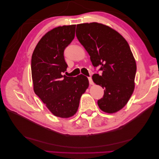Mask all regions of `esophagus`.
Returning <instances> with one entry per match:
<instances>
[{"instance_id":"obj_1","label":"esophagus","mask_w":159,"mask_h":159,"mask_svg":"<svg viewBox=\"0 0 159 159\" xmlns=\"http://www.w3.org/2000/svg\"><path fill=\"white\" fill-rule=\"evenodd\" d=\"M88 80H89V84H90V85H93V84H94L93 81V80H92V78H91V77H89Z\"/></svg>"}]
</instances>
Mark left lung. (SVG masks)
Listing matches in <instances>:
<instances>
[{
    "label": "left lung",
    "instance_id": "obj_1",
    "mask_svg": "<svg viewBox=\"0 0 159 159\" xmlns=\"http://www.w3.org/2000/svg\"><path fill=\"white\" fill-rule=\"evenodd\" d=\"M76 36L94 68L99 66L102 71L92 76L93 82L104 89L98 106L108 113L118 111L127 104L134 88L137 66L129 44L119 32L98 22L78 25Z\"/></svg>",
    "mask_w": 159,
    "mask_h": 159
}]
</instances>
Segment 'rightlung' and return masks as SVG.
Here are the masks:
<instances>
[{"instance_id":"obj_1","label":"right lung","mask_w":159,"mask_h":159,"mask_svg":"<svg viewBox=\"0 0 159 159\" xmlns=\"http://www.w3.org/2000/svg\"><path fill=\"white\" fill-rule=\"evenodd\" d=\"M75 25L58 26L38 42L31 60L34 91L55 116L68 118L78 111L89 86L86 76L62 75L67 65L64 52L75 37Z\"/></svg>"}]
</instances>
